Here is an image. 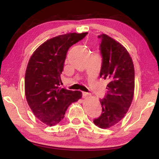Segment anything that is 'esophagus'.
Listing matches in <instances>:
<instances>
[{
	"instance_id": "esophagus-1",
	"label": "esophagus",
	"mask_w": 159,
	"mask_h": 159,
	"mask_svg": "<svg viewBox=\"0 0 159 159\" xmlns=\"http://www.w3.org/2000/svg\"><path fill=\"white\" fill-rule=\"evenodd\" d=\"M90 94L89 93H86V92H83V97H86L90 95Z\"/></svg>"
}]
</instances>
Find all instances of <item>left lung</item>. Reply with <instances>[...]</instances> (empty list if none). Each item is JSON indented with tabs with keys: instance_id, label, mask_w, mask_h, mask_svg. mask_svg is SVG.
I'll return each mask as SVG.
<instances>
[{
	"instance_id": "1",
	"label": "left lung",
	"mask_w": 159,
	"mask_h": 159,
	"mask_svg": "<svg viewBox=\"0 0 159 159\" xmlns=\"http://www.w3.org/2000/svg\"><path fill=\"white\" fill-rule=\"evenodd\" d=\"M101 39L102 57L99 76L109 80L107 94L100 99L102 114L93 122L101 128H109L123 119L130 108L134 95V69L127 50L106 34Z\"/></svg>"
}]
</instances>
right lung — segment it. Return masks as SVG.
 Listing matches in <instances>:
<instances>
[{
    "instance_id": "right-lung-1",
    "label": "right lung",
    "mask_w": 159,
    "mask_h": 159,
    "mask_svg": "<svg viewBox=\"0 0 159 159\" xmlns=\"http://www.w3.org/2000/svg\"><path fill=\"white\" fill-rule=\"evenodd\" d=\"M88 33L54 37L34 51L25 74V95L29 106L40 120L49 126L60 123L69 106L82 97L80 91L60 86L67 51Z\"/></svg>"
}]
</instances>
